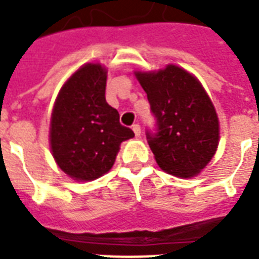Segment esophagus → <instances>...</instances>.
I'll return each instance as SVG.
<instances>
[{
	"instance_id": "esophagus-1",
	"label": "esophagus",
	"mask_w": 259,
	"mask_h": 259,
	"mask_svg": "<svg viewBox=\"0 0 259 259\" xmlns=\"http://www.w3.org/2000/svg\"><path fill=\"white\" fill-rule=\"evenodd\" d=\"M132 129H133L136 137H140V136H141V126H140V123H134V125L132 126Z\"/></svg>"
}]
</instances>
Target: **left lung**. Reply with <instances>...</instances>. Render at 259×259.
Segmentation results:
<instances>
[{"label":"left lung","instance_id":"obj_1","mask_svg":"<svg viewBox=\"0 0 259 259\" xmlns=\"http://www.w3.org/2000/svg\"><path fill=\"white\" fill-rule=\"evenodd\" d=\"M156 130L146 140L162 170L177 177L200 172L217 152L219 122L212 102L195 76L176 66L137 72Z\"/></svg>","mask_w":259,"mask_h":259}]
</instances>
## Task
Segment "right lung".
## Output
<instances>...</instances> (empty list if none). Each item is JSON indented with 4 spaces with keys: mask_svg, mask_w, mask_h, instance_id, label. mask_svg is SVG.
<instances>
[{
    "mask_svg": "<svg viewBox=\"0 0 259 259\" xmlns=\"http://www.w3.org/2000/svg\"><path fill=\"white\" fill-rule=\"evenodd\" d=\"M106 71L99 64L79 68L59 93L51 118V149L63 172L94 180L109 172L122 141L133 130L106 102Z\"/></svg>",
    "mask_w": 259,
    "mask_h": 259,
    "instance_id": "right-lung-1",
    "label": "right lung"
}]
</instances>
